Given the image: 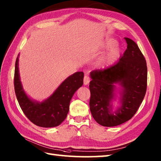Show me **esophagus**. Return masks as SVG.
I'll use <instances>...</instances> for the list:
<instances>
[{
    "label": "esophagus",
    "mask_w": 161,
    "mask_h": 161,
    "mask_svg": "<svg viewBox=\"0 0 161 161\" xmlns=\"http://www.w3.org/2000/svg\"><path fill=\"white\" fill-rule=\"evenodd\" d=\"M90 82V78L88 76V75H85L84 77V85H88Z\"/></svg>",
    "instance_id": "obj_1"
}]
</instances>
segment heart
<instances>
[{
	"label": "heart",
	"instance_id": "b5f03b06",
	"mask_svg": "<svg viewBox=\"0 0 161 161\" xmlns=\"http://www.w3.org/2000/svg\"><path fill=\"white\" fill-rule=\"evenodd\" d=\"M111 47L104 56L99 59L97 64L101 68H105L118 59L120 53V49L116 45V42L114 39H107L103 43V47L108 48Z\"/></svg>",
	"mask_w": 161,
	"mask_h": 161
}]
</instances>
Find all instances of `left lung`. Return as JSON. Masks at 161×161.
Masks as SVG:
<instances>
[{"instance_id": "8db88e82", "label": "left lung", "mask_w": 161, "mask_h": 161, "mask_svg": "<svg viewBox=\"0 0 161 161\" xmlns=\"http://www.w3.org/2000/svg\"><path fill=\"white\" fill-rule=\"evenodd\" d=\"M127 48L118 62L104 70L91 72L90 110L95 120L104 126H115L129 120L145 97L147 81L146 60L137 44L125 38ZM120 107L112 111L117 88Z\"/></svg>"}]
</instances>
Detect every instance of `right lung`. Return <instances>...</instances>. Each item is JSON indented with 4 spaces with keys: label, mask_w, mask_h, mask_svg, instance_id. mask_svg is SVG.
I'll use <instances>...</instances> for the list:
<instances>
[{
    "label": "right lung",
    "mask_w": 161,
    "mask_h": 161,
    "mask_svg": "<svg viewBox=\"0 0 161 161\" xmlns=\"http://www.w3.org/2000/svg\"><path fill=\"white\" fill-rule=\"evenodd\" d=\"M19 54L15 63L14 91L24 114L39 126L49 128L59 126L66 118L74 93L83 85L84 73L76 72L71 75L49 97L39 102L28 97L23 89L19 74Z\"/></svg>",
    "instance_id": "obj_1"
}]
</instances>
